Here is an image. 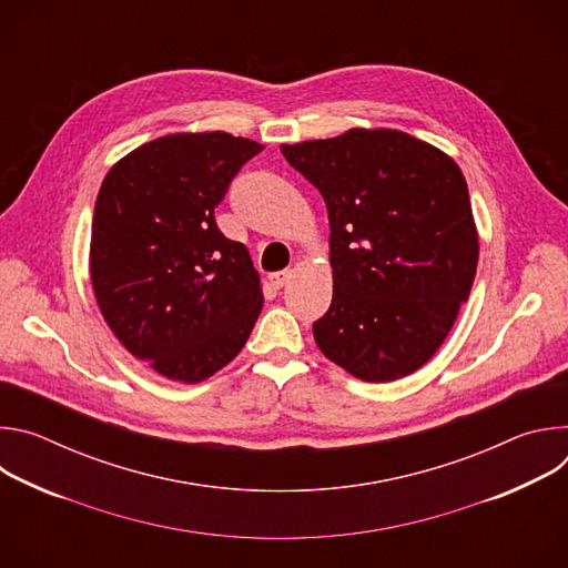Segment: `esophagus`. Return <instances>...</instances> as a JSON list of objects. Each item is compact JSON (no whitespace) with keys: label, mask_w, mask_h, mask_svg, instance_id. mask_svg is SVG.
<instances>
[{"label":"esophagus","mask_w":568,"mask_h":568,"mask_svg":"<svg viewBox=\"0 0 568 568\" xmlns=\"http://www.w3.org/2000/svg\"><path fill=\"white\" fill-rule=\"evenodd\" d=\"M290 278H292V270H283V272H274V274L270 276V283L278 290V287L287 285V283H290Z\"/></svg>","instance_id":"esophagus-1"}]
</instances>
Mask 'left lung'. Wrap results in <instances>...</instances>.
<instances>
[{"instance_id":"left-lung-1","label":"left lung","mask_w":568,"mask_h":568,"mask_svg":"<svg viewBox=\"0 0 568 568\" xmlns=\"http://www.w3.org/2000/svg\"><path fill=\"white\" fill-rule=\"evenodd\" d=\"M281 152L328 206L333 303L312 326L316 346L364 382L418 371L449 335L478 263L456 161L386 128Z\"/></svg>"}]
</instances>
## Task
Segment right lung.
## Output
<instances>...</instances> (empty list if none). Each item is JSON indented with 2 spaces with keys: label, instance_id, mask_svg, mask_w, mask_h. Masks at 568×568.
<instances>
[{
  "label": "right lung",
  "instance_id": "obj_1",
  "mask_svg": "<svg viewBox=\"0 0 568 568\" xmlns=\"http://www.w3.org/2000/svg\"><path fill=\"white\" fill-rule=\"evenodd\" d=\"M261 150L226 132L166 134L116 161L101 184L90 245L97 303L128 353L169 379L217 373L263 310L247 247L213 215Z\"/></svg>",
  "mask_w": 568,
  "mask_h": 568
}]
</instances>
